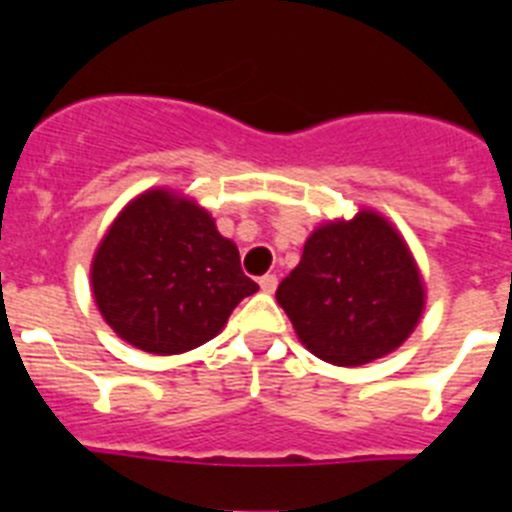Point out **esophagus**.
<instances>
[{
	"label": "esophagus",
	"mask_w": 512,
	"mask_h": 512,
	"mask_svg": "<svg viewBox=\"0 0 512 512\" xmlns=\"http://www.w3.org/2000/svg\"><path fill=\"white\" fill-rule=\"evenodd\" d=\"M259 287L271 295V292L277 289V274H264V277L259 279Z\"/></svg>",
	"instance_id": "1"
}]
</instances>
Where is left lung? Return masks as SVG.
Here are the masks:
<instances>
[{"instance_id": "left-lung-1", "label": "left lung", "mask_w": 512, "mask_h": 512, "mask_svg": "<svg viewBox=\"0 0 512 512\" xmlns=\"http://www.w3.org/2000/svg\"><path fill=\"white\" fill-rule=\"evenodd\" d=\"M423 297L408 246L377 212L315 230L277 289L300 341L336 366L395 351L418 325Z\"/></svg>"}]
</instances>
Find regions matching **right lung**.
<instances>
[{
	"mask_svg": "<svg viewBox=\"0 0 512 512\" xmlns=\"http://www.w3.org/2000/svg\"><path fill=\"white\" fill-rule=\"evenodd\" d=\"M92 289L117 336L169 356L215 338L259 284L202 207L153 189L130 202L99 243Z\"/></svg>",
	"mask_w": 512,
	"mask_h": 512,
	"instance_id": "obj_1",
	"label": "right lung"
}]
</instances>
